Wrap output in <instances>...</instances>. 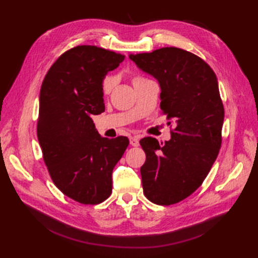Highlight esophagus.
<instances>
[{
	"instance_id": "34e87169",
	"label": "esophagus",
	"mask_w": 258,
	"mask_h": 258,
	"mask_svg": "<svg viewBox=\"0 0 258 258\" xmlns=\"http://www.w3.org/2000/svg\"><path fill=\"white\" fill-rule=\"evenodd\" d=\"M139 141L140 138L138 135H134V136H131L130 138V144L132 146H139Z\"/></svg>"
}]
</instances>
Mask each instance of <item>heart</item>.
<instances>
[{
    "mask_svg": "<svg viewBox=\"0 0 258 258\" xmlns=\"http://www.w3.org/2000/svg\"><path fill=\"white\" fill-rule=\"evenodd\" d=\"M144 80L143 78H139V76H136V78L133 79V84L138 83V82ZM113 84H114V80L112 78H109V76H107V78L103 81V85H102V90H103V93L104 94H107V93L111 92L112 87H113Z\"/></svg>",
    "mask_w": 258,
    "mask_h": 258,
    "instance_id": "obj_1",
    "label": "heart"
}]
</instances>
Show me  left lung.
I'll return each instance as SVG.
<instances>
[{
    "mask_svg": "<svg viewBox=\"0 0 258 258\" xmlns=\"http://www.w3.org/2000/svg\"><path fill=\"white\" fill-rule=\"evenodd\" d=\"M161 87V109L175 123L171 140L140 141L146 154L141 167L147 200L158 205L183 201L200 187L222 144L224 107L218 82L210 65L178 47L130 54Z\"/></svg>",
    "mask_w": 258,
    "mask_h": 258,
    "instance_id": "1",
    "label": "left lung"
}]
</instances>
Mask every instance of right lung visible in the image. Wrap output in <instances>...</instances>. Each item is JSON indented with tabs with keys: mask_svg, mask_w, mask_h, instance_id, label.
Wrapping results in <instances>:
<instances>
[{
	"mask_svg": "<svg viewBox=\"0 0 258 258\" xmlns=\"http://www.w3.org/2000/svg\"><path fill=\"white\" fill-rule=\"evenodd\" d=\"M123 54L80 45L59 56L40 91L37 139L51 178L63 194L82 204H100L112 193V172L128 139L103 138L92 115L105 111L103 80Z\"/></svg>",
	"mask_w": 258,
	"mask_h": 258,
	"instance_id": "1",
	"label": "right lung"
}]
</instances>
